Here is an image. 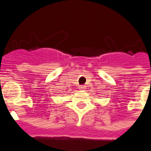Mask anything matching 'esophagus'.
<instances>
[{"instance_id": "obj_1", "label": "esophagus", "mask_w": 151, "mask_h": 151, "mask_svg": "<svg viewBox=\"0 0 151 151\" xmlns=\"http://www.w3.org/2000/svg\"><path fill=\"white\" fill-rule=\"evenodd\" d=\"M79 88H80V90H84V89L86 88V86H84V85H81V86H79Z\"/></svg>"}]
</instances>
